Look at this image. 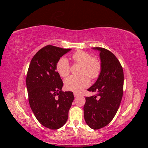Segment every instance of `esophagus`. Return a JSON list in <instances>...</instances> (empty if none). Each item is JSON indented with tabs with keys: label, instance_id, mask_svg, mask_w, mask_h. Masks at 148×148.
Returning a JSON list of instances; mask_svg holds the SVG:
<instances>
[{
	"label": "esophagus",
	"instance_id": "obj_1",
	"mask_svg": "<svg viewBox=\"0 0 148 148\" xmlns=\"http://www.w3.org/2000/svg\"><path fill=\"white\" fill-rule=\"evenodd\" d=\"M79 95V94H78V93H76V92H74V96H75V97H78Z\"/></svg>",
	"mask_w": 148,
	"mask_h": 148
}]
</instances>
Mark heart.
Wrapping results in <instances>:
<instances>
[{"label":"heart","mask_w":148,"mask_h":148,"mask_svg":"<svg viewBox=\"0 0 148 148\" xmlns=\"http://www.w3.org/2000/svg\"><path fill=\"white\" fill-rule=\"evenodd\" d=\"M75 62L82 65L79 76H70L64 80V86L66 90L79 92L87 88L91 79H95L99 76L101 64L96 57H91L89 53L83 51H78L72 56ZM57 71L62 77H66L70 73V65L67 58H60L56 65Z\"/></svg>","instance_id":"obj_1"}]
</instances>
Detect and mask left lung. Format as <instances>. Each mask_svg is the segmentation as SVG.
I'll return each mask as SVG.
<instances>
[{"label":"left lung","instance_id":"left-lung-1","mask_svg":"<svg viewBox=\"0 0 148 148\" xmlns=\"http://www.w3.org/2000/svg\"><path fill=\"white\" fill-rule=\"evenodd\" d=\"M91 49L99 52L101 69L95 83L88 89L97 95L85 97L84 118L89 127L98 130L108 125L117 113L123 96L124 77L122 65L114 53L102 47Z\"/></svg>","mask_w":148,"mask_h":148}]
</instances>
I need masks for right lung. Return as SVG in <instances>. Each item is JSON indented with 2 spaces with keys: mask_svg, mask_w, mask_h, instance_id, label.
Wrapping results in <instances>:
<instances>
[{
  "mask_svg": "<svg viewBox=\"0 0 148 148\" xmlns=\"http://www.w3.org/2000/svg\"><path fill=\"white\" fill-rule=\"evenodd\" d=\"M71 50L44 47L34 56L28 70L26 83L31 109L39 122L51 130L65 125L74 99L72 92L62 91L64 83L56 71L57 62Z\"/></svg>",
  "mask_w": 148,
  "mask_h": 148,
  "instance_id": "obj_1",
  "label": "right lung"
}]
</instances>
